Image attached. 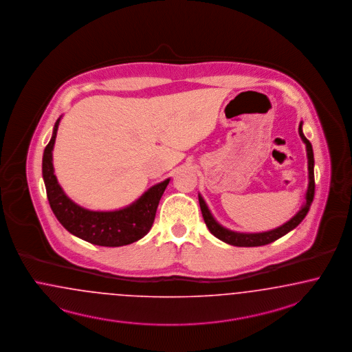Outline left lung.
<instances>
[{
    "mask_svg": "<svg viewBox=\"0 0 352 352\" xmlns=\"http://www.w3.org/2000/svg\"><path fill=\"white\" fill-rule=\"evenodd\" d=\"M298 133L300 138L305 142L307 145V155H308V171H309V184H308V191H307V197H305V203L301 207V210L296 213L295 216L287 221L285 224L268 230V232H262V233H239V232H233L229 230L224 226H220L212 216L211 212L208 210L204 199L201 195H199V204H200V210L201 214L204 219V223L207 228L210 229L212 234L214 237H217L221 241H224L226 243L233 245V246H239V248H254V246H263L271 243L274 241L283 237L284 234H287L288 232H291L292 229H295L298 226L304 217L307 216V213L309 211L313 197H314V157H313V149H311V144L310 141L304 136L302 133V123H300L298 126Z\"/></svg>",
    "mask_w": 352,
    "mask_h": 352,
    "instance_id": "8db88e82",
    "label": "left lung"
}]
</instances>
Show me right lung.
Here are the masks:
<instances>
[{
    "label": "right lung",
    "mask_w": 352,
    "mask_h": 352,
    "mask_svg": "<svg viewBox=\"0 0 352 352\" xmlns=\"http://www.w3.org/2000/svg\"><path fill=\"white\" fill-rule=\"evenodd\" d=\"M57 119L54 133L43 153V179L51 210L69 233L93 245L118 248L142 239L153 226L155 211L170 179L157 183L136 201L118 211H89L65 195L57 182L52 151L56 140Z\"/></svg>",
    "instance_id": "obj_1"
}]
</instances>
